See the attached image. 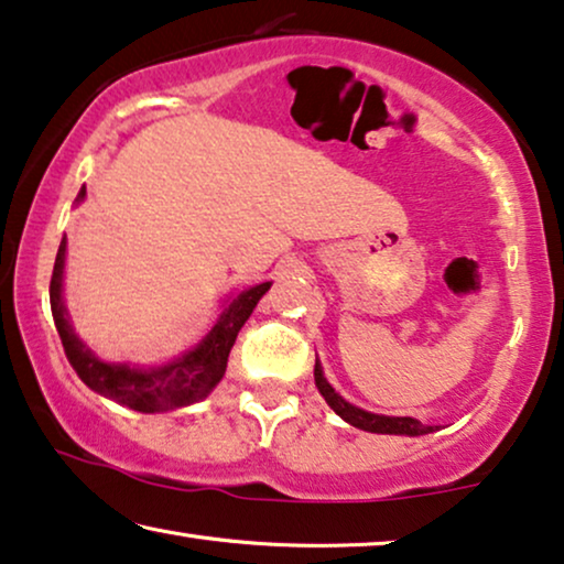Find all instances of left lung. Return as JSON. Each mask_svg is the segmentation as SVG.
Returning a JSON list of instances; mask_svg holds the SVG:
<instances>
[{"instance_id":"8db88e82","label":"left lung","mask_w":564,"mask_h":564,"mask_svg":"<svg viewBox=\"0 0 564 564\" xmlns=\"http://www.w3.org/2000/svg\"><path fill=\"white\" fill-rule=\"evenodd\" d=\"M315 387L325 397V402L330 404V410L358 430L379 432V435H410V437L427 435V432H432L430 424H422L414 417H387V414H371L361 410V406H354L350 402H346V399L330 387L328 379L323 377V369L317 361H315Z\"/></svg>"}]
</instances>
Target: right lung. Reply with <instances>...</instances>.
<instances>
[{
    "instance_id": "right-lung-1",
    "label": "right lung",
    "mask_w": 564,
    "mask_h": 564,
    "mask_svg": "<svg viewBox=\"0 0 564 564\" xmlns=\"http://www.w3.org/2000/svg\"><path fill=\"white\" fill-rule=\"evenodd\" d=\"M86 187H80L78 198L84 200ZM63 267H65V239L55 257L53 280H51V310L55 328L63 340L65 356L80 381L88 389L99 391L101 397L129 406L137 412H167L177 406L200 402L210 394V389L224 379L226 361L231 354L241 325L254 313L257 302L272 288V282H262L257 288L243 290L224 307L214 328L193 350L158 369H140L129 364H106L70 328L68 313L63 302Z\"/></svg>"
}]
</instances>
